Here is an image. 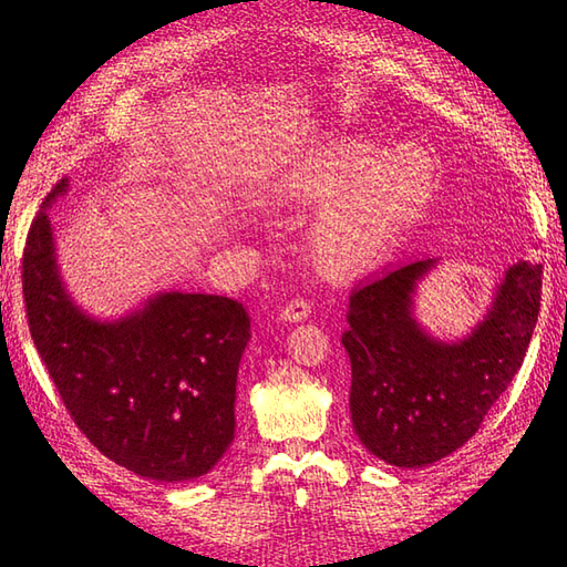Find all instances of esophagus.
<instances>
[{"instance_id":"1","label":"esophagus","mask_w":567,"mask_h":567,"mask_svg":"<svg viewBox=\"0 0 567 567\" xmlns=\"http://www.w3.org/2000/svg\"><path fill=\"white\" fill-rule=\"evenodd\" d=\"M309 315H311V305H309V299H305V297H295L292 302H287L285 309H282L285 321H302Z\"/></svg>"}]
</instances>
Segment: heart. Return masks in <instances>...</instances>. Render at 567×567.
I'll use <instances>...</instances> for the list:
<instances>
[{
  "label": "heart",
  "instance_id": "b5f03b06",
  "mask_svg": "<svg viewBox=\"0 0 567 567\" xmlns=\"http://www.w3.org/2000/svg\"><path fill=\"white\" fill-rule=\"evenodd\" d=\"M436 189L431 151L404 143L380 155L368 141H348L287 175L277 199L292 207L327 204L311 228V258L323 272H353L388 256Z\"/></svg>",
  "mask_w": 567,
  "mask_h": 567
}]
</instances>
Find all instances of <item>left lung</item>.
<instances>
[{"label":"left lung","mask_w":567,"mask_h":567,"mask_svg":"<svg viewBox=\"0 0 567 567\" xmlns=\"http://www.w3.org/2000/svg\"><path fill=\"white\" fill-rule=\"evenodd\" d=\"M421 258L360 282L341 343L351 358V421L360 443L396 467H424L475 436L522 368L540 309L544 265L519 260L467 339L443 343L412 317Z\"/></svg>","instance_id":"obj_1"}]
</instances>
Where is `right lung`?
<instances>
[{
    "label": "right lung",
    "instance_id": "add662e5",
    "mask_svg": "<svg viewBox=\"0 0 567 567\" xmlns=\"http://www.w3.org/2000/svg\"><path fill=\"white\" fill-rule=\"evenodd\" d=\"M21 258L23 302L35 351L78 429L110 461L161 483L216 465L234 441L236 378L250 317L236 299L165 292L118 321L72 305L60 282L45 207Z\"/></svg>",
    "mask_w": 567,
    "mask_h": 567
}]
</instances>
